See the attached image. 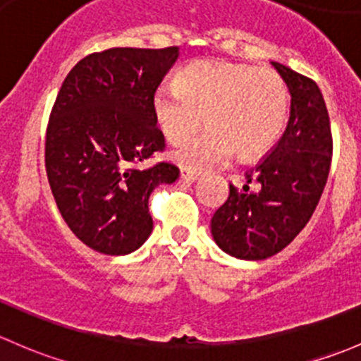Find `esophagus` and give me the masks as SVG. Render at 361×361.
<instances>
[{
    "mask_svg": "<svg viewBox=\"0 0 361 361\" xmlns=\"http://www.w3.org/2000/svg\"><path fill=\"white\" fill-rule=\"evenodd\" d=\"M198 173L192 172V170H180V180L182 182H195L198 179Z\"/></svg>",
    "mask_w": 361,
    "mask_h": 361,
    "instance_id": "1",
    "label": "esophagus"
}]
</instances>
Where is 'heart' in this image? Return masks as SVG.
Returning a JSON list of instances; mask_svg holds the SVG:
<instances>
[{
    "label": "heart",
    "instance_id": "obj_1",
    "mask_svg": "<svg viewBox=\"0 0 361 361\" xmlns=\"http://www.w3.org/2000/svg\"><path fill=\"white\" fill-rule=\"evenodd\" d=\"M153 109L166 140L182 144L203 121L205 132L173 153L188 170L219 165L238 151L252 158L269 149L283 130L288 90L271 68L195 62L177 76L176 90L159 88Z\"/></svg>",
    "mask_w": 361,
    "mask_h": 361
}]
</instances>
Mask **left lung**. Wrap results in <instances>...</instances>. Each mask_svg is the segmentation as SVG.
<instances>
[{"label": "left lung", "instance_id": "obj_1", "mask_svg": "<svg viewBox=\"0 0 361 361\" xmlns=\"http://www.w3.org/2000/svg\"><path fill=\"white\" fill-rule=\"evenodd\" d=\"M290 94V118L280 142L252 173L250 192L229 185L214 214L212 236L221 250L243 261H262L283 250L310 222L326 184L332 158L329 113L318 85L271 62Z\"/></svg>", "mask_w": 361, "mask_h": 361}]
</instances>
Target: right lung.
Returning <instances> with one entry per match:
<instances>
[{
    "mask_svg": "<svg viewBox=\"0 0 361 361\" xmlns=\"http://www.w3.org/2000/svg\"><path fill=\"white\" fill-rule=\"evenodd\" d=\"M179 48H109L81 59L55 99L44 144L51 195L66 224L87 247L126 255L153 231L149 196L179 169H137L165 137L156 128L154 92Z\"/></svg>",
    "mask_w": 361,
    "mask_h": 361,
    "instance_id": "1",
    "label": "right lung"
}]
</instances>
